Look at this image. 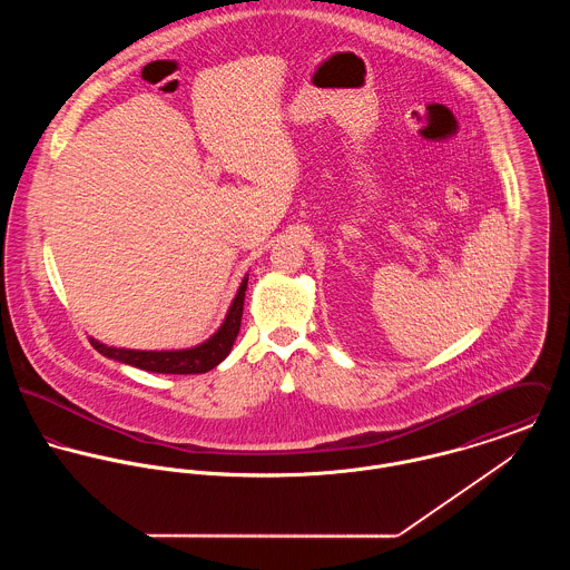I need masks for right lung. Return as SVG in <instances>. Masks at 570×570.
Wrapping results in <instances>:
<instances>
[{"mask_svg": "<svg viewBox=\"0 0 570 570\" xmlns=\"http://www.w3.org/2000/svg\"><path fill=\"white\" fill-rule=\"evenodd\" d=\"M245 289H247V274L228 307V314L224 318V323L219 328L204 340L202 344L188 346V348H170V351H140V348H122V346H109L102 344L96 337H89L91 346L114 360V362H122L149 373H164V375H195V373H208L213 371L217 364H222L230 351L233 344L239 335L242 328V316H244V298Z\"/></svg>", "mask_w": 570, "mask_h": 570, "instance_id": "1", "label": "right lung"}]
</instances>
